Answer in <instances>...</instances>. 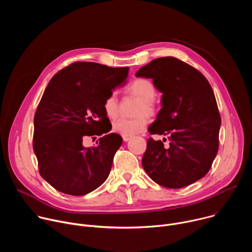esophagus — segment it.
Returning <instances> with one entry per match:
<instances>
[{"mask_svg": "<svg viewBox=\"0 0 252 252\" xmlns=\"http://www.w3.org/2000/svg\"><path fill=\"white\" fill-rule=\"evenodd\" d=\"M124 141H128L130 139V136H123Z\"/></svg>", "mask_w": 252, "mask_h": 252, "instance_id": "34e87169", "label": "esophagus"}]
</instances>
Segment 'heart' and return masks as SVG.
Wrapping results in <instances>:
<instances>
[{"instance_id":"1","label":"heart","mask_w":252,"mask_h":252,"mask_svg":"<svg viewBox=\"0 0 252 252\" xmlns=\"http://www.w3.org/2000/svg\"><path fill=\"white\" fill-rule=\"evenodd\" d=\"M127 95L135 96L139 99L134 119H119L113 124L115 132L123 136H132L142 132L147 128L149 119L145 116L154 117L158 113V104L155 101L157 89L155 85L148 79H135L125 89ZM102 109L107 118L115 119L119 115V100L115 94L107 95L103 102Z\"/></svg>"}]
</instances>
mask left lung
<instances>
[{
    "mask_svg": "<svg viewBox=\"0 0 252 252\" xmlns=\"http://www.w3.org/2000/svg\"><path fill=\"white\" fill-rule=\"evenodd\" d=\"M136 77L153 79L162 93V107L150 126L151 134L142 166L155 183L167 189H182L202 178L219 151L220 115L206 78L190 64L163 57L141 66Z\"/></svg>",
    "mask_w": 252,
    "mask_h": 252,
    "instance_id": "1",
    "label": "left lung"
}]
</instances>
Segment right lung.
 <instances>
[{"label": "right lung", "mask_w": 252, "mask_h": 252, "mask_svg": "<svg viewBox=\"0 0 252 252\" xmlns=\"http://www.w3.org/2000/svg\"><path fill=\"white\" fill-rule=\"evenodd\" d=\"M128 69L75 62L47 86L33 118L32 149L41 176L57 190L85 195L109 176L123 138L107 133L112 125L102 102L126 83ZM94 135L102 136L99 145L85 148L84 138Z\"/></svg>", "instance_id": "obj_1"}]
</instances>
